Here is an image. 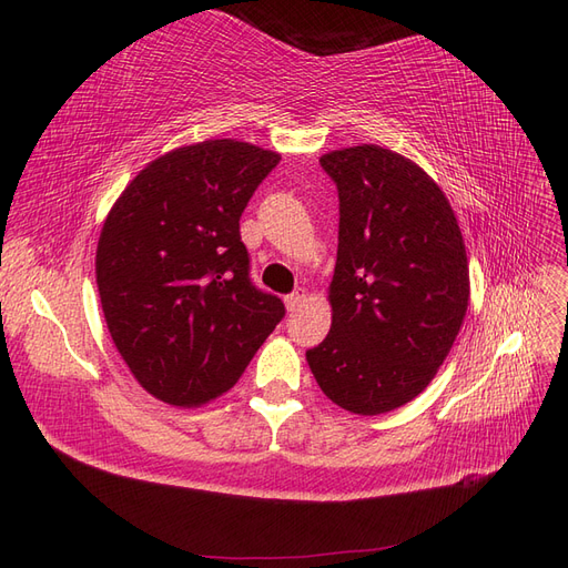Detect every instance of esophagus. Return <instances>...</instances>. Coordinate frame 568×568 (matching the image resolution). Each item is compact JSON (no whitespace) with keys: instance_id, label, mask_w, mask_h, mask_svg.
I'll return each mask as SVG.
<instances>
[{"instance_id":"34e87169","label":"esophagus","mask_w":568,"mask_h":568,"mask_svg":"<svg viewBox=\"0 0 568 568\" xmlns=\"http://www.w3.org/2000/svg\"><path fill=\"white\" fill-rule=\"evenodd\" d=\"M303 301H305V294H303V291H294V294H288V296L284 298V303H286V311H288V313H296L298 307L303 305Z\"/></svg>"}]
</instances>
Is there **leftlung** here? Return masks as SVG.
Masks as SVG:
<instances>
[{
  "mask_svg": "<svg viewBox=\"0 0 568 568\" xmlns=\"http://www.w3.org/2000/svg\"><path fill=\"white\" fill-rule=\"evenodd\" d=\"M338 189L332 329L305 353L322 393L384 415L432 384L469 305V261L450 201L424 170L363 144L320 159Z\"/></svg>",
  "mask_w": 568,
  "mask_h": 568,
  "instance_id": "1",
  "label": "left lung"
}]
</instances>
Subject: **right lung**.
Returning <instances> with one entry per match:
<instances>
[{"instance_id": "obj_1", "label": "right lung", "mask_w": 568, "mask_h": 568, "mask_svg": "<svg viewBox=\"0 0 568 568\" xmlns=\"http://www.w3.org/2000/svg\"><path fill=\"white\" fill-rule=\"evenodd\" d=\"M277 151L209 140L151 161L123 189L97 244V286L120 357L168 405L227 393L284 317L255 288L239 234Z\"/></svg>"}]
</instances>
